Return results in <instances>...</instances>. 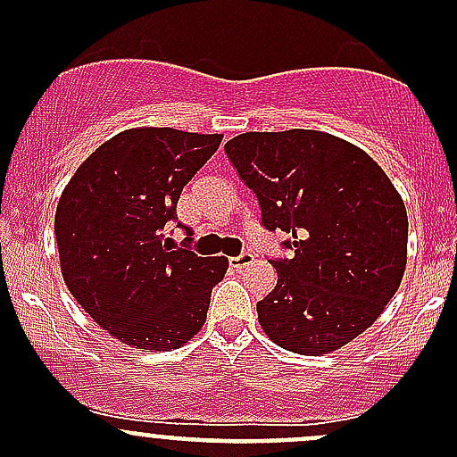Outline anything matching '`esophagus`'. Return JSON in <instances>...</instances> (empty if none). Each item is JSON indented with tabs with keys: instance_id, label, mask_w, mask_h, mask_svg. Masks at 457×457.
<instances>
[{
	"instance_id": "34e87169",
	"label": "esophagus",
	"mask_w": 457,
	"mask_h": 457,
	"mask_svg": "<svg viewBox=\"0 0 457 457\" xmlns=\"http://www.w3.org/2000/svg\"><path fill=\"white\" fill-rule=\"evenodd\" d=\"M252 261H254V254H252V252H241V254H238V256L229 258V265H232L234 270H238V267L250 265Z\"/></svg>"
}]
</instances>
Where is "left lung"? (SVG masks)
<instances>
[{
  "mask_svg": "<svg viewBox=\"0 0 457 457\" xmlns=\"http://www.w3.org/2000/svg\"><path fill=\"white\" fill-rule=\"evenodd\" d=\"M254 192L261 225L285 232L276 287L256 303L265 334L296 353L334 352L367 329L398 292L407 210L367 152L316 130L245 132L225 143Z\"/></svg>",
  "mask_w": 457,
  "mask_h": 457,
  "instance_id": "8db88e82",
  "label": "left lung"
}]
</instances>
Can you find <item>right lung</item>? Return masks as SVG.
Masks as SVG:
<instances>
[{"label":"right lung","mask_w":457,"mask_h":457,"mask_svg":"<svg viewBox=\"0 0 457 457\" xmlns=\"http://www.w3.org/2000/svg\"><path fill=\"white\" fill-rule=\"evenodd\" d=\"M220 135L174 128L119 132L81 163L54 214L62 274L110 336L137 349L181 347L205 322L225 256H196L163 228Z\"/></svg>","instance_id":"1"}]
</instances>
